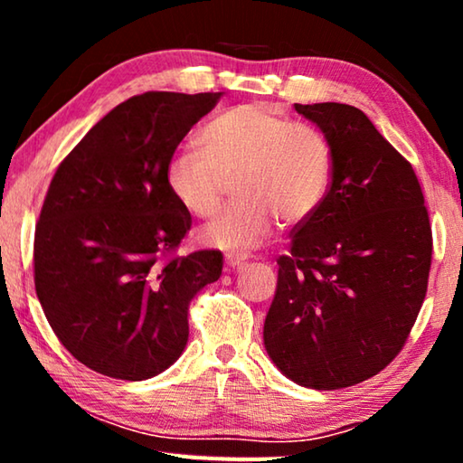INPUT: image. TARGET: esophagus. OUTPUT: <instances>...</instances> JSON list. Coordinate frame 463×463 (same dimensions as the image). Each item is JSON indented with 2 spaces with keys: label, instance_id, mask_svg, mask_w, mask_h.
I'll list each match as a JSON object with an SVG mask.
<instances>
[{
  "label": "esophagus",
  "instance_id": "34e87169",
  "mask_svg": "<svg viewBox=\"0 0 463 463\" xmlns=\"http://www.w3.org/2000/svg\"><path fill=\"white\" fill-rule=\"evenodd\" d=\"M245 257H239V255H226L224 257V263H226V268H241V265H245Z\"/></svg>",
  "mask_w": 463,
  "mask_h": 463
}]
</instances>
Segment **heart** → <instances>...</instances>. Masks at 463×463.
<instances>
[{
	"mask_svg": "<svg viewBox=\"0 0 463 463\" xmlns=\"http://www.w3.org/2000/svg\"><path fill=\"white\" fill-rule=\"evenodd\" d=\"M202 153L182 151L165 167V185L179 206L210 218L234 179L237 202L200 232V241L231 253L260 247L276 226L300 224L331 190L333 153L326 138L278 109L249 101L203 124Z\"/></svg>",
	"mask_w": 463,
	"mask_h": 463,
	"instance_id": "obj_1",
	"label": "heart"
}]
</instances>
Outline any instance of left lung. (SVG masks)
<instances>
[{
	"label": "left lung",
	"mask_w": 463,
	"mask_h": 463,
	"mask_svg": "<svg viewBox=\"0 0 463 463\" xmlns=\"http://www.w3.org/2000/svg\"><path fill=\"white\" fill-rule=\"evenodd\" d=\"M333 153L331 190L278 260L263 343L304 388L339 390L404 347L427 294L429 213L411 163L354 106L294 104Z\"/></svg>",
	"instance_id": "8db88e82"
}]
</instances>
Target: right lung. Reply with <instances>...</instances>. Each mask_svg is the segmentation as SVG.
<instances>
[{
    "instance_id": "right-lung-1",
    "label": "right lung",
    "mask_w": 463,
    "mask_h": 463,
    "mask_svg": "<svg viewBox=\"0 0 463 463\" xmlns=\"http://www.w3.org/2000/svg\"><path fill=\"white\" fill-rule=\"evenodd\" d=\"M218 93L146 91L108 112L54 174L34 234V286L77 362L108 378L165 372L187 345V307L222 273L218 250L171 257L192 216L165 167Z\"/></svg>"
}]
</instances>
